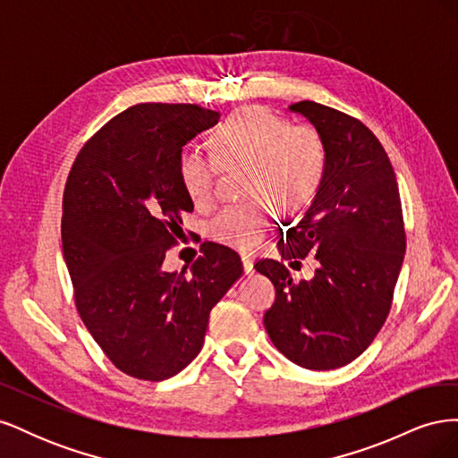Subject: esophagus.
Returning <instances> with one entry per match:
<instances>
[{
	"label": "esophagus",
	"instance_id": "esophagus-1",
	"mask_svg": "<svg viewBox=\"0 0 458 458\" xmlns=\"http://www.w3.org/2000/svg\"><path fill=\"white\" fill-rule=\"evenodd\" d=\"M242 267H244V273L250 275L254 271V258L248 256V254H242Z\"/></svg>",
	"mask_w": 458,
	"mask_h": 458
}]
</instances>
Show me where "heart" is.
<instances>
[{
  "label": "heart",
  "mask_w": 458,
  "mask_h": 458,
  "mask_svg": "<svg viewBox=\"0 0 458 458\" xmlns=\"http://www.w3.org/2000/svg\"><path fill=\"white\" fill-rule=\"evenodd\" d=\"M212 155L185 150L179 179L189 199L208 206L214 199L217 164L242 165L241 192L246 200L229 204L210 224V237L250 252L271 229L273 208L296 214L315 197L325 168V145L311 126L288 123L263 106H244L225 118L210 135Z\"/></svg>",
  "instance_id": "obj_1"
}]
</instances>
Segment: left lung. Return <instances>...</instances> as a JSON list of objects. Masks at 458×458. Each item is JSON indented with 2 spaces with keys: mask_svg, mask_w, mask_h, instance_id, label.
Listing matches in <instances>:
<instances>
[{
  "mask_svg": "<svg viewBox=\"0 0 458 458\" xmlns=\"http://www.w3.org/2000/svg\"><path fill=\"white\" fill-rule=\"evenodd\" d=\"M288 110L321 135L325 168L311 206L281 237L279 250L284 259L315 254L318 267L296 284L283 263H256L276 290L263 325L290 361L330 370L361 355L390 313L405 256L403 212L392 162L365 123L313 101Z\"/></svg>",
  "mask_w": 458,
  "mask_h": 458,
  "instance_id": "1",
  "label": "left lung"
}]
</instances>
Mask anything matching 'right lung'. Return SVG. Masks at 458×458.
I'll list each match as a JSON object with an SVG mask.
<instances>
[{"label": "right lung", "mask_w": 458, "mask_h": 458, "mask_svg": "<svg viewBox=\"0 0 458 458\" xmlns=\"http://www.w3.org/2000/svg\"><path fill=\"white\" fill-rule=\"evenodd\" d=\"M219 113L199 105L130 106L80 150L63 199V256L78 313L116 369L172 378L204 344L216 303L242 275L237 252L204 242L191 271H164L192 212L179 157Z\"/></svg>", "instance_id": "obj_1"}]
</instances>
